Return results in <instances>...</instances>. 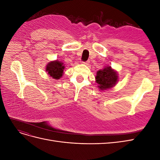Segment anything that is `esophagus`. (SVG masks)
Masks as SVG:
<instances>
[{"label": "esophagus", "instance_id": "esophagus-1", "mask_svg": "<svg viewBox=\"0 0 160 160\" xmlns=\"http://www.w3.org/2000/svg\"><path fill=\"white\" fill-rule=\"evenodd\" d=\"M84 64H85V65H89V62H90V61H85V62H83Z\"/></svg>", "mask_w": 160, "mask_h": 160}]
</instances>
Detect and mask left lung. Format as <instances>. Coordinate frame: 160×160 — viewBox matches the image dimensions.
<instances>
[{
  "label": "left lung",
  "mask_w": 160,
  "mask_h": 160,
  "mask_svg": "<svg viewBox=\"0 0 160 160\" xmlns=\"http://www.w3.org/2000/svg\"><path fill=\"white\" fill-rule=\"evenodd\" d=\"M95 79L100 90H107L112 88L117 83L118 75L111 66H109L97 72Z\"/></svg>",
  "instance_id": "8db88e82"
}]
</instances>
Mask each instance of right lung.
I'll use <instances>...</instances> for the list:
<instances>
[{
  "label": "right lung",
  "instance_id": "add662e5",
  "mask_svg": "<svg viewBox=\"0 0 160 160\" xmlns=\"http://www.w3.org/2000/svg\"><path fill=\"white\" fill-rule=\"evenodd\" d=\"M65 66L59 61H52L49 62L46 67V71L52 78L59 79L63 74Z\"/></svg>",
  "mask_w": 160,
  "mask_h": 160
}]
</instances>
